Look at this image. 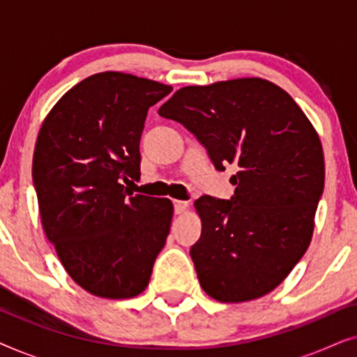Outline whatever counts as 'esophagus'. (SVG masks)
Listing matches in <instances>:
<instances>
[{
	"mask_svg": "<svg viewBox=\"0 0 357 357\" xmlns=\"http://www.w3.org/2000/svg\"><path fill=\"white\" fill-rule=\"evenodd\" d=\"M174 208H175V214H183V213H187L188 203L187 202H174Z\"/></svg>",
	"mask_w": 357,
	"mask_h": 357,
	"instance_id": "1",
	"label": "esophagus"
}]
</instances>
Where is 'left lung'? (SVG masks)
Masks as SVG:
<instances>
[{
	"label": "left lung",
	"mask_w": 357,
	"mask_h": 357,
	"mask_svg": "<svg viewBox=\"0 0 357 357\" xmlns=\"http://www.w3.org/2000/svg\"><path fill=\"white\" fill-rule=\"evenodd\" d=\"M159 115L197 136L218 170L237 165L231 199L195 202L202 237L190 250L199 286L247 302L286 280L310 245L325 183L319 133L275 82L238 77L178 89Z\"/></svg>",
	"instance_id": "8db88e82"
}]
</instances>
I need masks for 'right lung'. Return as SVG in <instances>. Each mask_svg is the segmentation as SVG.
<instances>
[{"label": "right lung", "instance_id": "right-lung-1", "mask_svg": "<svg viewBox=\"0 0 357 357\" xmlns=\"http://www.w3.org/2000/svg\"><path fill=\"white\" fill-rule=\"evenodd\" d=\"M172 86L120 71L92 75L52 107L32 160L42 227L71 280L92 296L131 299L149 284L174 204L133 195L151 105Z\"/></svg>", "mask_w": 357, "mask_h": 357}]
</instances>
